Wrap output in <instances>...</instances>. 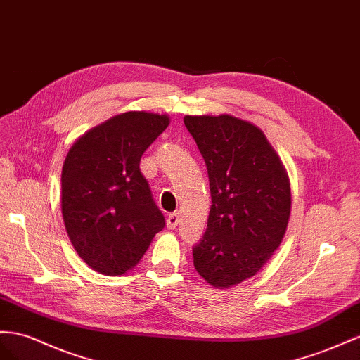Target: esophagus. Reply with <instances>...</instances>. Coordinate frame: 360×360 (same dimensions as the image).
<instances>
[{"label":"esophagus","instance_id":"obj_1","mask_svg":"<svg viewBox=\"0 0 360 360\" xmlns=\"http://www.w3.org/2000/svg\"><path fill=\"white\" fill-rule=\"evenodd\" d=\"M178 224H179V213L170 214L169 219H167V226H169L170 229H174V228L178 226Z\"/></svg>","mask_w":360,"mask_h":360}]
</instances>
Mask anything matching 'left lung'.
<instances>
[{
	"label": "left lung",
	"mask_w": 360,
	"mask_h": 360,
	"mask_svg": "<svg viewBox=\"0 0 360 360\" xmlns=\"http://www.w3.org/2000/svg\"><path fill=\"white\" fill-rule=\"evenodd\" d=\"M208 170L207 231L193 248L198 274L226 289L259 272L283 242L292 196L288 172L259 127L233 115H186Z\"/></svg>",
	"instance_id": "8db88e82"
}]
</instances>
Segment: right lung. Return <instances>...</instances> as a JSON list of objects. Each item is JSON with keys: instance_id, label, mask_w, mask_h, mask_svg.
<instances>
[{"instance_id": "1", "label": "right lung", "mask_w": 360, "mask_h": 360, "mask_svg": "<svg viewBox=\"0 0 360 360\" xmlns=\"http://www.w3.org/2000/svg\"><path fill=\"white\" fill-rule=\"evenodd\" d=\"M169 123V115L131 110L71 146L62 167V216L91 269L105 275L131 271L164 228L140 161Z\"/></svg>"}]
</instances>
